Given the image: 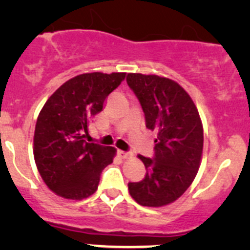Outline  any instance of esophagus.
Masks as SVG:
<instances>
[{"label": "esophagus", "instance_id": "1", "mask_svg": "<svg viewBox=\"0 0 250 250\" xmlns=\"http://www.w3.org/2000/svg\"><path fill=\"white\" fill-rule=\"evenodd\" d=\"M118 155H120L122 158L130 157V152H127V151H123V150H118Z\"/></svg>", "mask_w": 250, "mask_h": 250}]
</instances>
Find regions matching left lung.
<instances>
[{"label": "left lung", "mask_w": 250, "mask_h": 250, "mask_svg": "<svg viewBox=\"0 0 250 250\" xmlns=\"http://www.w3.org/2000/svg\"><path fill=\"white\" fill-rule=\"evenodd\" d=\"M127 83L157 132L152 158L139 155L145 178L128 184L140 206L162 207L178 200L192 184L203 151V127L190 95L175 81L157 75L128 74Z\"/></svg>", "instance_id": "left-lung-1"}]
</instances>
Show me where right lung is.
Masks as SVG:
<instances>
[{
  "mask_svg": "<svg viewBox=\"0 0 250 250\" xmlns=\"http://www.w3.org/2000/svg\"><path fill=\"white\" fill-rule=\"evenodd\" d=\"M125 78V72L78 75L60 85L42 107L35 127V162L46 185L60 197H89L103 169L112 163L116 148L87 143L84 133Z\"/></svg>",
  "mask_w": 250,
  "mask_h": 250,
  "instance_id": "1",
  "label": "right lung"
}]
</instances>
